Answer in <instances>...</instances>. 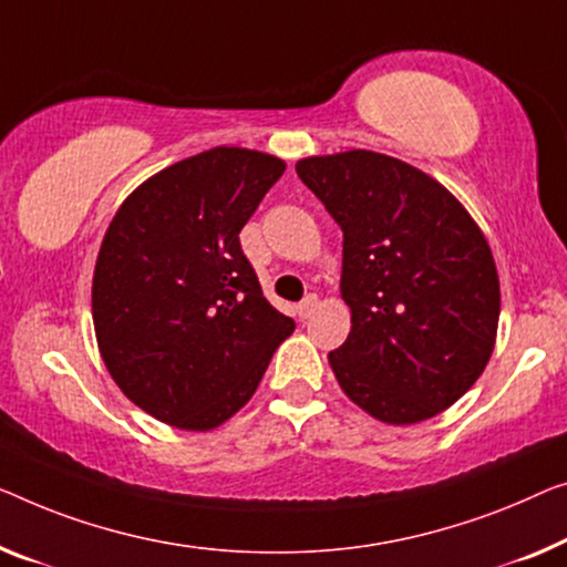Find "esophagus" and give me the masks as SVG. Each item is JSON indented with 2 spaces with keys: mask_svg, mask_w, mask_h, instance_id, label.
<instances>
[{
  "mask_svg": "<svg viewBox=\"0 0 567 567\" xmlns=\"http://www.w3.org/2000/svg\"><path fill=\"white\" fill-rule=\"evenodd\" d=\"M316 308H318V298H316V295H308V298L302 300L300 306H298V316H300V320L310 318V316H312V310H316Z\"/></svg>",
  "mask_w": 567,
  "mask_h": 567,
  "instance_id": "1",
  "label": "esophagus"
}]
</instances>
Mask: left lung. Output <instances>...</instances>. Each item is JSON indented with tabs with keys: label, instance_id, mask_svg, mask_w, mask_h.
<instances>
[{
	"label": "left lung",
	"instance_id": "8db88e82",
	"mask_svg": "<svg viewBox=\"0 0 567 567\" xmlns=\"http://www.w3.org/2000/svg\"><path fill=\"white\" fill-rule=\"evenodd\" d=\"M343 231L351 333L328 353L361 410L390 425L435 417L486 369L499 275L468 210L441 183L369 150L295 165Z\"/></svg>",
	"mask_w": 567,
	"mask_h": 567
}]
</instances>
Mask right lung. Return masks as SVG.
Listing matches in <instances>:
<instances>
[{"mask_svg":"<svg viewBox=\"0 0 567 567\" xmlns=\"http://www.w3.org/2000/svg\"><path fill=\"white\" fill-rule=\"evenodd\" d=\"M282 173L265 152L206 150L152 175L109 224L91 287L101 359L120 390L167 425L229 420L295 331L239 244Z\"/></svg>","mask_w":567,"mask_h":567,"instance_id":"right-lung-1","label":"right lung"}]
</instances>
